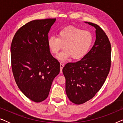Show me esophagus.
I'll use <instances>...</instances> for the list:
<instances>
[{
	"mask_svg": "<svg viewBox=\"0 0 123 123\" xmlns=\"http://www.w3.org/2000/svg\"><path fill=\"white\" fill-rule=\"evenodd\" d=\"M60 73H62V70H63V68L64 67V64H60Z\"/></svg>",
	"mask_w": 123,
	"mask_h": 123,
	"instance_id": "obj_1",
	"label": "esophagus"
}]
</instances>
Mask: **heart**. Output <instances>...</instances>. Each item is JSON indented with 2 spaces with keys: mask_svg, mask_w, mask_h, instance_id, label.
I'll list each match as a JSON object with an SVG mask.
<instances>
[{
  "mask_svg": "<svg viewBox=\"0 0 123 123\" xmlns=\"http://www.w3.org/2000/svg\"><path fill=\"white\" fill-rule=\"evenodd\" d=\"M93 42V36L90 31L82 30L73 26H68L60 30L58 37L48 38L49 48L52 54H58L59 51L65 49L58 56L61 61L71 58L74 60L83 58L87 54Z\"/></svg>",
  "mask_w": 123,
  "mask_h": 123,
  "instance_id": "1",
  "label": "heart"
}]
</instances>
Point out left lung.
<instances>
[{"instance_id": "obj_1", "label": "left lung", "mask_w": 123, "mask_h": 123, "mask_svg": "<svg viewBox=\"0 0 123 123\" xmlns=\"http://www.w3.org/2000/svg\"><path fill=\"white\" fill-rule=\"evenodd\" d=\"M86 23L96 28L95 44L81 60L67 63L63 68L67 95L77 105L95 96L105 82L111 67V50L108 37L98 25Z\"/></svg>"}]
</instances>
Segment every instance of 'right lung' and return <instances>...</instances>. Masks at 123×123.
<instances>
[{"label": "right lung", "mask_w": 123, "mask_h": 123, "mask_svg": "<svg viewBox=\"0 0 123 123\" xmlns=\"http://www.w3.org/2000/svg\"><path fill=\"white\" fill-rule=\"evenodd\" d=\"M56 18L37 19L22 26L14 35L11 47L12 69L22 93L35 102L44 101L60 63L50 54L48 40Z\"/></svg>", "instance_id": "add662e5"}]
</instances>
